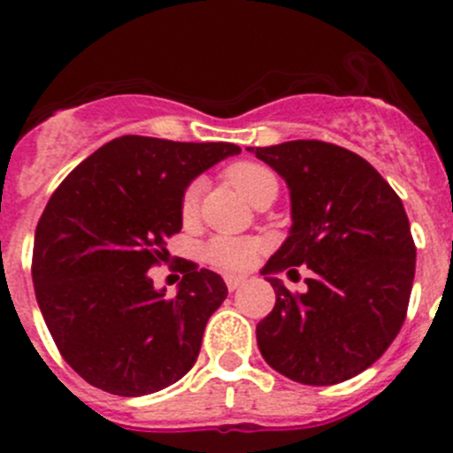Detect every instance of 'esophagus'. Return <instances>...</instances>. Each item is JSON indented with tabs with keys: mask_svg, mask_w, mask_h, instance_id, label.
I'll return each instance as SVG.
<instances>
[{
	"mask_svg": "<svg viewBox=\"0 0 453 453\" xmlns=\"http://www.w3.org/2000/svg\"><path fill=\"white\" fill-rule=\"evenodd\" d=\"M226 285L230 291H236L241 285H245V276H234V273H230V276H226Z\"/></svg>",
	"mask_w": 453,
	"mask_h": 453,
	"instance_id": "1",
	"label": "esophagus"
}]
</instances>
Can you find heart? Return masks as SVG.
Instances as JSON below:
<instances>
[{"instance_id":"heart-1","label":"heart","mask_w":453,"mask_h":453,"mask_svg":"<svg viewBox=\"0 0 453 453\" xmlns=\"http://www.w3.org/2000/svg\"><path fill=\"white\" fill-rule=\"evenodd\" d=\"M227 181L243 195L252 205H258L267 197H276L278 180L267 166H260L256 162H239L232 164L226 171ZM199 195L201 181H195L186 188L181 197V219L186 223L195 221L199 212ZM263 250V243L252 236H227L219 234L205 243L203 256L210 265L226 272H241L254 265L256 256Z\"/></svg>"}]
</instances>
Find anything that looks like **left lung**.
Masks as SVG:
<instances>
[{"instance_id": "left-lung-1", "label": "left lung", "mask_w": 453, "mask_h": 453, "mask_svg": "<svg viewBox=\"0 0 453 453\" xmlns=\"http://www.w3.org/2000/svg\"><path fill=\"white\" fill-rule=\"evenodd\" d=\"M285 180L291 227L260 273L276 291L256 326L260 355L307 386H333L372 366L408 311L417 248L399 195L364 157L319 140L250 146ZM307 264L294 296L275 273Z\"/></svg>"}]
</instances>
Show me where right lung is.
I'll return each mask as SVG.
<instances>
[{
	"label": "right lung",
	"mask_w": 453,
	"mask_h": 453,
	"mask_svg": "<svg viewBox=\"0 0 453 453\" xmlns=\"http://www.w3.org/2000/svg\"><path fill=\"white\" fill-rule=\"evenodd\" d=\"M239 153L230 142L122 135L83 159L50 197L35 232L32 282L58 350L87 383L142 396L180 381L197 362L226 282L188 263L166 298L146 272L181 230L190 181Z\"/></svg>",
	"instance_id": "1"
}]
</instances>
